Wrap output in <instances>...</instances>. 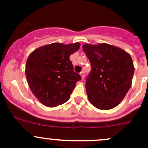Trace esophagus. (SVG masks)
<instances>
[{"mask_svg": "<svg viewBox=\"0 0 148 148\" xmlns=\"http://www.w3.org/2000/svg\"><path fill=\"white\" fill-rule=\"evenodd\" d=\"M80 76H81V78H82V79H84V73L83 72V71H82L81 73H80Z\"/></svg>", "mask_w": 148, "mask_h": 148, "instance_id": "obj_1", "label": "esophagus"}]
</instances>
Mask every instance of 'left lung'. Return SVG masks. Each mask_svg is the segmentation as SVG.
<instances>
[{"instance_id": "1", "label": "left lung", "mask_w": 148, "mask_h": 148, "mask_svg": "<svg viewBox=\"0 0 148 148\" xmlns=\"http://www.w3.org/2000/svg\"><path fill=\"white\" fill-rule=\"evenodd\" d=\"M92 70L86 81L88 99L99 110L117 107L130 89L135 67L130 53L108 44H86Z\"/></svg>"}]
</instances>
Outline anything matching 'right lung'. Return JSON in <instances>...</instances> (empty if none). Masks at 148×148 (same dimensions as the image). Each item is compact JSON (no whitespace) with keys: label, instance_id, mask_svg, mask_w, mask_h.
Masks as SVG:
<instances>
[{"label":"right lung","instance_id":"right-lung-1","mask_svg":"<svg viewBox=\"0 0 148 148\" xmlns=\"http://www.w3.org/2000/svg\"><path fill=\"white\" fill-rule=\"evenodd\" d=\"M79 43H53L35 49L28 56L26 77L31 92L40 102L55 107L69 99L78 81L70 55L79 50Z\"/></svg>","mask_w":148,"mask_h":148}]
</instances>
